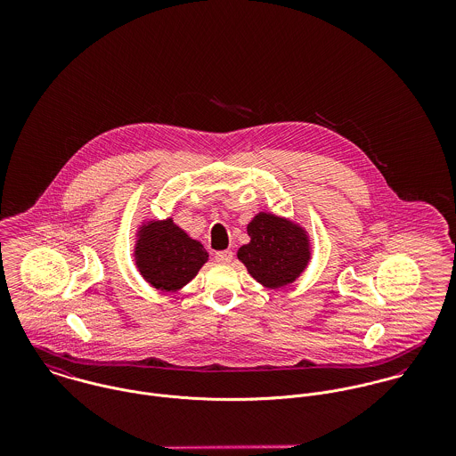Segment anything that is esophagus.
Returning a JSON list of instances; mask_svg holds the SVG:
<instances>
[{"mask_svg":"<svg viewBox=\"0 0 456 456\" xmlns=\"http://www.w3.org/2000/svg\"><path fill=\"white\" fill-rule=\"evenodd\" d=\"M214 258H216L217 263H230V261L233 260V251H230V249L219 251V253H216Z\"/></svg>","mask_w":456,"mask_h":456,"instance_id":"34e87169","label":"esophagus"}]
</instances>
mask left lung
<instances>
[{
  "label": "left lung",
  "mask_w": 456,
  "mask_h": 456,
  "mask_svg": "<svg viewBox=\"0 0 456 456\" xmlns=\"http://www.w3.org/2000/svg\"><path fill=\"white\" fill-rule=\"evenodd\" d=\"M248 233L251 242L237 256L266 288L293 282L311 260L307 235L282 217L261 212L249 223Z\"/></svg>",
  "instance_id": "left-lung-1"
}]
</instances>
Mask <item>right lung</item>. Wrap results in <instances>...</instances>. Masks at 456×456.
Returning a JSON list of instances; mask_svg holds the SVG:
<instances>
[{
	"mask_svg": "<svg viewBox=\"0 0 456 456\" xmlns=\"http://www.w3.org/2000/svg\"><path fill=\"white\" fill-rule=\"evenodd\" d=\"M134 256L143 279L163 291H175L188 284L208 258L203 246L172 219L142 226Z\"/></svg>",
	"mask_w": 456,
	"mask_h": 456,
	"instance_id": "obj_1",
	"label": "right lung"
}]
</instances>
